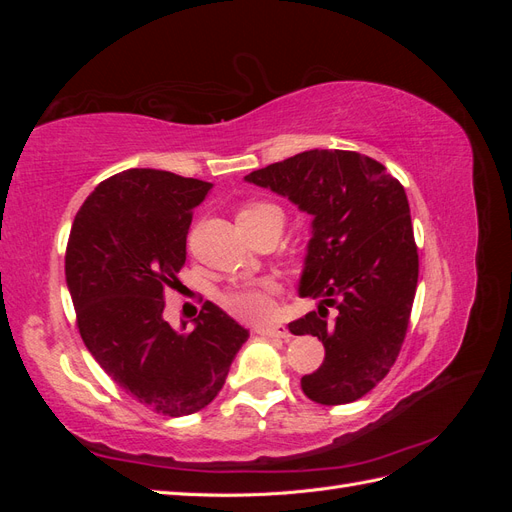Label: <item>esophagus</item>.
<instances>
[{
	"label": "esophagus",
	"mask_w": 512,
	"mask_h": 512,
	"mask_svg": "<svg viewBox=\"0 0 512 512\" xmlns=\"http://www.w3.org/2000/svg\"><path fill=\"white\" fill-rule=\"evenodd\" d=\"M256 333L262 337H282V339L290 337V331L284 327V324H273V327H256Z\"/></svg>",
	"instance_id": "esophagus-1"
}]
</instances>
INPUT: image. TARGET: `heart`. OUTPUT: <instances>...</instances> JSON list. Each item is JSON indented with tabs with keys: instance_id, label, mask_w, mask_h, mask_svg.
I'll use <instances>...</instances> for the list:
<instances>
[{
	"instance_id": "obj_1",
	"label": "heart",
	"mask_w": 512,
	"mask_h": 512,
	"mask_svg": "<svg viewBox=\"0 0 512 512\" xmlns=\"http://www.w3.org/2000/svg\"><path fill=\"white\" fill-rule=\"evenodd\" d=\"M269 218H282L280 209L269 203H247L237 213V224H252ZM280 292V284L275 280H265L258 284H241L222 294V305L232 316L241 320H265L273 312V297Z\"/></svg>"
}]
</instances>
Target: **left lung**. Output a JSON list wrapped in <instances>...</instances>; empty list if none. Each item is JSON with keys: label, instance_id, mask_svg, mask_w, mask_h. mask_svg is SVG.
Listing matches in <instances>:
<instances>
[{"label": "left lung", "instance_id": "8db88e82", "mask_svg": "<svg viewBox=\"0 0 512 512\" xmlns=\"http://www.w3.org/2000/svg\"><path fill=\"white\" fill-rule=\"evenodd\" d=\"M312 215V239L299 282L318 312L288 324L314 335L324 361L301 378L322 406L361 399L389 374L408 331L418 252L404 185L386 168L342 149H312L245 177ZM334 318H328V307Z\"/></svg>", "mask_w": 512, "mask_h": 512}]
</instances>
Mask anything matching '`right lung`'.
I'll return each instance as SVG.
<instances>
[{"label":"right lung","mask_w":512,"mask_h":512,"mask_svg":"<svg viewBox=\"0 0 512 512\" xmlns=\"http://www.w3.org/2000/svg\"><path fill=\"white\" fill-rule=\"evenodd\" d=\"M211 188L168 170H123L87 196L68 239L66 282L87 350L117 386L164 416L209 406L250 337L211 301L192 331L164 320V292L181 286L192 213Z\"/></svg>","instance_id":"add662e5"}]
</instances>
